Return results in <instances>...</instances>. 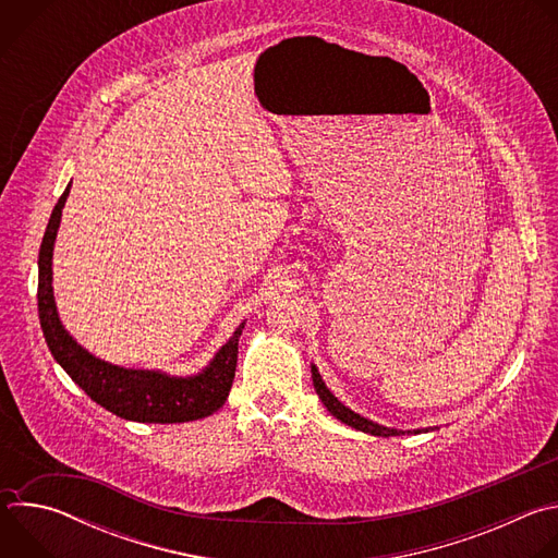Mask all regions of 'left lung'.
<instances>
[{
  "label": "left lung",
  "instance_id": "8db88e82",
  "mask_svg": "<svg viewBox=\"0 0 558 558\" xmlns=\"http://www.w3.org/2000/svg\"><path fill=\"white\" fill-rule=\"evenodd\" d=\"M311 377H313V386L317 390V395H320L323 404L329 409V413L333 417H338L340 422H344L347 426L355 428V430H362V433H368V435H375V437H392V435H402V430H395V428H384L379 424H373L364 417H360L357 413H353L351 409H347L342 402H338V397L325 386L320 373H317L315 366H311ZM415 433H422V430H415Z\"/></svg>",
  "mask_w": 558,
  "mask_h": 558
}]
</instances>
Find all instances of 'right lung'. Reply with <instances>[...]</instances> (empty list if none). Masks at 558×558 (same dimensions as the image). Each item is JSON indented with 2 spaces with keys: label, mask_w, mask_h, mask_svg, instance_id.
Here are the masks:
<instances>
[{
  "label": "right lung",
  "mask_w": 558,
  "mask_h": 558,
  "mask_svg": "<svg viewBox=\"0 0 558 558\" xmlns=\"http://www.w3.org/2000/svg\"><path fill=\"white\" fill-rule=\"evenodd\" d=\"M68 192L70 187H65L52 209L39 250L37 306L41 331L52 357L63 366L74 384L86 390L90 400H95L99 407L114 413L117 417L143 424H177L203 420L216 413L229 395L238 362V338H241L245 325L235 329V333L218 351L214 362L194 377H168L163 373L112 366L93 357L63 331L52 298L50 265L52 245Z\"/></svg>",
  "instance_id": "obj_1"
}]
</instances>
